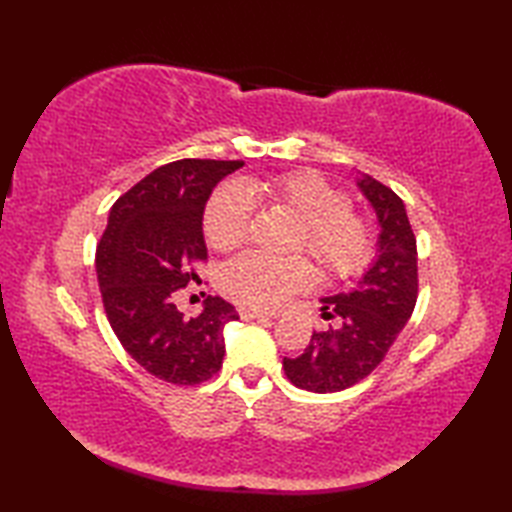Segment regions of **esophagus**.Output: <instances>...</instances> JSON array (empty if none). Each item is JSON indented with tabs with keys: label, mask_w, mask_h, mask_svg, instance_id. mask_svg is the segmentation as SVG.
Instances as JSON below:
<instances>
[{
	"label": "esophagus",
	"mask_w": 512,
	"mask_h": 512,
	"mask_svg": "<svg viewBox=\"0 0 512 512\" xmlns=\"http://www.w3.org/2000/svg\"><path fill=\"white\" fill-rule=\"evenodd\" d=\"M239 317L250 321V319H259V321H268L273 319V314L262 312V310H253V308H239Z\"/></svg>",
	"instance_id": "obj_1"
}]
</instances>
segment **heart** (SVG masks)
<instances>
[{"instance_id": "1", "label": "heart", "mask_w": 512, "mask_h": 512, "mask_svg": "<svg viewBox=\"0 0 512 512\" xmlns=\"http://www.w3.org/2000/svg\"><path fill=\"white\" fill-rule=\"evenodd\" d=\"M250 198H266L284 206L303 222L301 246L308 248L336 277L352 275L365 264L372 246L369 226L354 215L350 198L319 173L295 171L266 180L224 184L204 213V233L217 248H235L250 233ZM317 270L301 257L279 259L244 253L222 270V286L235 301L253 308H277L292 292L310 288Z\"/></svg>"}]
</instances>
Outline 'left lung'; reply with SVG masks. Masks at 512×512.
Masks as SVG:
<instances>
[{"mask_svg": "<svg viewBox=\"0 0 512 512\" xmlns=\"http://www.w3.org/2000/svg\"><path fill=\"white\" fill-rule=\"evenodd\" d=\"M354 182L376 213V255L350 290L321 299V317H339L341 325L312 332L301 356L284 358L290 383L314 394L347 389L372 374L407 325L418 297L416 237L405 202L367 173L356 171Z\"/></svg>", "mask_w": 512, "mask_h": 512, "instance_id": "obj_1", "label": "left lung"}]
</instances>
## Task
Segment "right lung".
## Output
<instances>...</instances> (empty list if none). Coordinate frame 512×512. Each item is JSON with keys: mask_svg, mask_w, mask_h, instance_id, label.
Segmentation results:
<instances>
[{"mask_svg": "<svg viewBox=\"0 0 512 512\" xmlns=\"http://www.w3.org/2000/svg\"><path fill=\"white\" fill-rule=\"evenodd\" d=\"M237 160L184 158L154 169L116 200L96 248V277L118 341L134 361L173 385H198L222 367L224 328L239 319L222 297H206L187 319L173 297L187 264L206 257L204 209Z\"/></svg>", "mask_w": 512, "mask_h": 512, "instance_id": "1", "label": "right lung"}]
</instances>
